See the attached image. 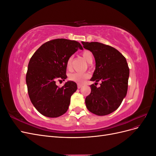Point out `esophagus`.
<instances>
[{"instance_id": "esophagus-1", "label": "esophagus", "mask_w": 156, "mask_h": 156, "mask_svg": "<svg viewBox=\"0 0 156 156\" xmlns=\"http://www.w3.org/2000/svg\"><path fill=\"white\" fill-rule=\"evenodd\" d=\"M82 84H77V88H81V87H82Z\"/></svg>"}]
</instances>
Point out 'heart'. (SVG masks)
<instances>
[{"mask_svg":"<svg viewBox=\"0 0 156 156\" xmlns=\"http://www.w3.org/2000/svg\"><path fill=\"white\" fill-rule=\"evenodd\" d=\"M82 55L83 56V58L85 59L88 62L90 63L92 62L93 55L91 51H90L88 50H84L82 53ZM72 58L69 57L66 62V68L69 70L72 69ZM90 77V75L88 73L75 72L69 74L68 76V79L71 81L75 82L79 84H81L83 83Z\"/></svg>","mask_w":156,"mask_h":156,"instance_id":"obj_1","label":"heart"}]
</instances>
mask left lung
Segmentation results:
<instances>
[{
  "label": "left lung",
  "mask_w": 156,
  "mask_h": 156,
  "mask_svg": "<svg viewBox=\"0 0 156 156\" xmlns=\"http://www.w3.org/2000/svg\"><path fill=\"white\" fill-rule=\"evenodd\" d=\"M83 48L90 51L96 60V69L90 79L91 92L85 99L89 111L98 116L116 110L125 98L128 87L129 69L126 58L112 47L99 42L82 41ZM102 83L99 87L96 84Z\"/></svg>",
  "instance_id": "8db88e82"
}]
</instances>
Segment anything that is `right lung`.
I'll return each mask as SVG.
<instances>
[{"mask_svg": "<svg viewBox=\"0 0 156 156\" xmlns=\"http://www.w3.org/2000/svg\"><path fill=\"white\" fill-rule=\"evenodd\" d=\"M79 49L83 47L77 41L55 39L45 42L32 56L26 75L27 90L33 105L41 115L56 118L68 111L77 84L68 81L59 87L56 81L66 79L67 60Z\"/></svg>", "mask_w": 156, "mask_h": 156, "instance_id": "right-lung-1", "label": "right lung"}]
</instances>
